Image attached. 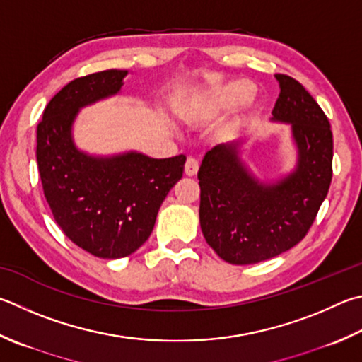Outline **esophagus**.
Here are the masks:
<instances>
[{
    "label": "esophagus",
    "mask_w": 362,
    "mask_h": 362,
    "mask_svg": "<svg viewBox=\"0 0 362 362\" xmlns=\"http://www.w3.org/2000/svg\"><path fill=\"white\" fill-rule=\"evenodd\" d=\"M199 169V163L198 160L194 158H188L187 163H185V174L187 175H196V173H198Z\"/></svg>",
    "instance_id": "obj_1"
}]
</instances>
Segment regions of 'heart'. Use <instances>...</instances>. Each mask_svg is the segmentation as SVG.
<instances>
[{
	"mask_svg": "<svg viewBox=\"0 0 362 362\" xmlns=\"http://www.w3.org/2000/svg\"><path fill=\"white\" fill-rule=\"evenodd\" d=\"M253 93V87L247 82H235L229 87L218 90L212 96L214 106H228V104H234L238 101L245 100Z\"/></svg>",
	"mask_w": 362,
	"mask_h": 362,
	"instance_id": "b5f03b06",
	"label": "heart"
}]
</instances>
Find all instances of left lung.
<instances>
[{
  "instance_id": "obj_1",
  "label": "left lung",
  "mask_w": 362,
  "mask_h": 362,
  "mask_svg": "<svg viewBox=\"0 0 362 362\" xmlns=\"http://www.w3.org/2000/svg\"><path fill=\"white\" fill-rule=\"evenodd\" d=\"M280 95L272 122L291 127L296 166L275 182H261L240 158L242 139L204 155L199 223L221 259L244 266L274 258L305 238L332 179V131L312 95L285 74H275Z\"/></svg>"
}]
</instances>
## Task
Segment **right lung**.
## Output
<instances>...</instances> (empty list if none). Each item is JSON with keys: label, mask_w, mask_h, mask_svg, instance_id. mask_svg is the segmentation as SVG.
<instances>
[{"label": "right lung", "mask_w": 362, "mask_h": 362, "mask_svg": "<svg viewBox=\"0 0 362 362\" xmlns=\"http://www.w3.org/2000/svg\"><path fill=\"white\" fill-rule=\"evenodd\" d=\"M127 74L107 69L74 78L52 98L36 131L39 175L57 225L77 247L104 259L124 258L150 238L187 161L185 155L100 156L76 147L78 110L120 93Z\"/></svg>", "instance_id": "right-lung-1"}]
</instances>
